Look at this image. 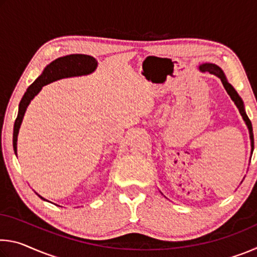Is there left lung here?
<instances>
[{"label":"left lung","instance_id":"obj_1","mask_svg":"<svg viewBox=\"0 0 257 257\" xmlns=\"http://www.w3.org/2000/svg\"><path fill=\"white\" fill-rule=\"evenodd\" d=\"M199 70H201L202 72H210L212 73V75H215L216 77H219L221 81H222V85L225 88V90H227L228 95L230 96V98L232 99L233 103L236 104L237 108L239 110V113H240V115L242 116L243 121H245V123L247 125V128H248V132H249V139H250V154H253V151H254V135H253V127H251V122L250 120L248 119V116H247L246 114V111H245V106H243V102L241 97L239 96L237 90L233 88L232 85L230 84V82L228 81L227 77H225L224 72L222 69H221L219 66H216V64L214 63H202L201 66L198 67Z\"/></svg>","mask_w":257,"mask_h":257}]
</instances>
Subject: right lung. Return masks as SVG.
Returning <instances> with one entry per match:
<instances>
[{
    "label": "right lung",
    "instance_id": "1",
    "mask_svg": "<svg viewBox=\"0 0 257 257\" xmlns=\"http://www.w3.org/2000/svg\"><path fill=\"white\" fill-rule=\"evenodd\" d=\"M97 64L98 63L96 59L86 54H70L66 56H61V58L55 59L54 61H52L50 64H47L44 68V70H43L42 75L28 87L19 103L18 115H17L14 127V151L16 155L18 134L20 125L23 123L26 110H27L32 99L41 92L43 86L50 84V82H53L55 80L62 79V78L89 75V73L96 70ZM38 196L46 201V199L43 198L41 195H38Z\"/></svg>",
    "mask_w": 257,
    "mask_h": 257
}]
</instances>
